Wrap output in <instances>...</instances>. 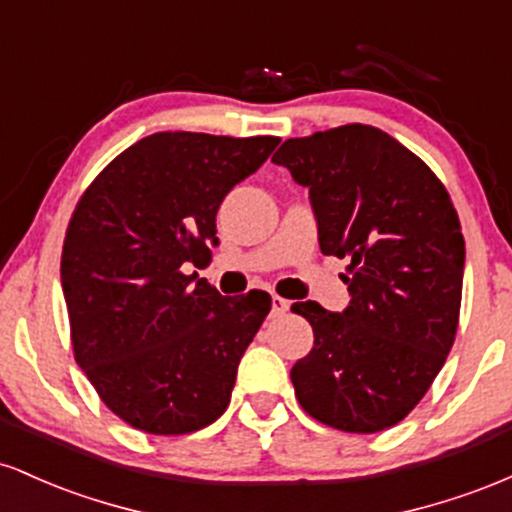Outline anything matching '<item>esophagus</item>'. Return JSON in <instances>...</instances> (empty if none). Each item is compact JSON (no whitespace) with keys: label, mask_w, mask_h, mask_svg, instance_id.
Wrapping results in <instances>:
<instances>
[{"label":"esophagus","mask_w":512,"mask_h":512,"mask_svg":"<svg viewBox=\"0 0 512 512\" xmlns=\"http://www.w3.org/2000/svg\"><path fill=\"white\" fill-rule=\"evenodd\" d=\"M289 301H286V298H281V296H272V317H281L286 313V310H289Z\"/></svg>","instance_id":"1"}]
</instances>
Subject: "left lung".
Here are the masks:
<instances>
[{
  "mask_svg": "<svg viewBox=\"0 0 512 512\" xmlns=\"http://www.w3.org/2000/svg\"><path fill=\"white\" fill-rule=\"evenodd\" d=\"M310 190L322 255L346 257L344 313L293 303L315 332L291 368L301 407L346 433L399 424L426 395L460 322L464 238L445 185L370 125L286 139L272 156Z\"/></svg>",
  "mask_w": 512,
  "mask_h": 512,
  "instance_id": "obj_1",
  "label": "left lung"
}]
</instances>
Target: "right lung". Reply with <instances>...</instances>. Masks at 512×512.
Wrapping results in <instances>:
<instances>
[{
    "label": "right lung",
    "instance_id": "1",
    "mask_svg": "<svg viewBox=\"0 0 512 512\" xmlns=\"http://www.w3.org/2000/svg\"><path fill=\"white\" fill-rule=\"evenodd\" d=\"M276 144L156 132L113 158L76 204L62 248L74 358L132 428L185 436L231 402L272 298H226L187 269L209 262L223 197Z\"/></svg>",
    "mask_w": 512,
    "mask_h": 512
}]
</instances>
